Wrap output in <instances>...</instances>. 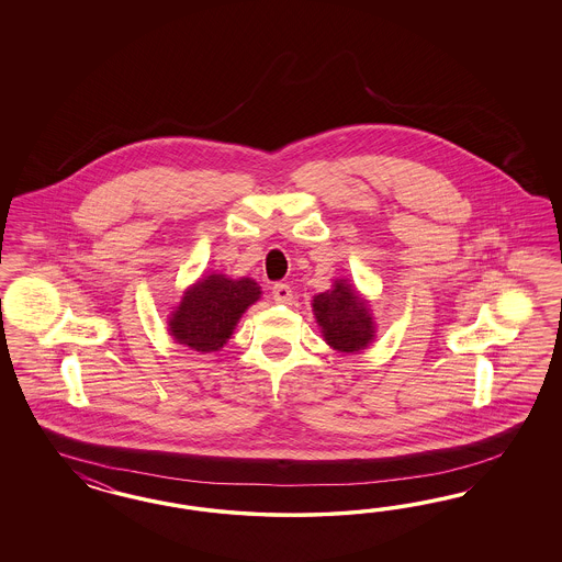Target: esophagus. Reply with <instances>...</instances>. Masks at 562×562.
<instances>
[{
  "label": "esophagus",
  "instance_id": "34e87169",
  "mask_svg": "<svg viewBox=\"0 0 562 562\" xmlns=\"http://www.w3.org/2000/svg\"><path fill=\"white\" fill-rule=\"evenodd\" d=\"M272 294L273 301H278V303H290L292 289H290L289 284L280 282V284H273Z\"/></svg>",
  "mask_w": 562,
  "mask_h": 562
}]
</instances>
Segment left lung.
<instances>
[{
	"label": "left lung",
	"instance_id": "left-lung-1",
	"mask_svg": "<svg viewBox=\"0 0 562 562\" xmlns=\"http://www.w3.org/2000/svg\"><path fill=\"white\" fill-rule=\"evenodd\" d=\"M313 315L325 344L341 355H358L374 341L376 325L369 301L346 278L313 296Z\"/></svg>",
	"mask_w": 562,
	"mask_h": 562
}]
</instances>
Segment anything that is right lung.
<instances>
[{
  "label": "right lung",
  "instance_id": "right-lung-1",
  "mask_svg": "<svg viewBox=\"0 0 562 562\" xmlns=\"http://www.w3.org/2000/svg\"><path fill=\"white\" fill-rule=\"evenodd\" d=\"M261 299L254 278H228L207 273L186 289L179 305L172 306L167 331L177 344L202 355L218 352L231 340L238 319Z\"/></svg>",
  "mask_w": 562,
  "mask_h": 562
}]
</instances>
